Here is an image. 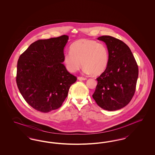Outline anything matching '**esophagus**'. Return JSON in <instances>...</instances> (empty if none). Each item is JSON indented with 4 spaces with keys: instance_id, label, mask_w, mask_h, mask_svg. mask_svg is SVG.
Segmentation results:
<instances>
[{
    "instance_id": "esophagus-1",
    "label": "esophagus",
    "mask_w": 155,
    "mask_h": 155,
    "mask_svg": "<svg viewBox=\"0 0 155 155\" xmlns=\"http://www.w3.org/2000/svg\"><path fill=\"white\" fill-rule=\"evenodd\" d=\"M77 79H78V80H80V81H84V80H87L86 78L82 77H77Z\"/></svg>"
}]
</instances>
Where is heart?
<instances>
[{
	"label": "heart",
	"mask_w": 155,
	"mask_h": 155,
	"mask_svg": "<svg viewBox=\"0 0 155 155\" xmlns=\"http://www.w3.org/2000/svg\"><path fill=\"white\" fill-rule=\"evenodd\" d=\"M109 60L106 46L88 39H80L74 42L70 46V52L66 53L63 58L68 71L75 73L82 64L85 74L93 73L94 75L103 74L108 66Z\"/></svg>",
	"instance_id": "obj_1"
}]
</instances>
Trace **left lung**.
<instances>
[{
  "instance_id": "1",
  "label": "left lung",
  "mask_w": 155,
  "mask_h": 155,
  "mask_svg": "<svg viewBox=\"0 0 155 155\" xmlns=\"http://www.w3.org/2000/svg\"><path fill=\"white\" fill-rule=\"evenodd\" d=\"M97 39L106 45L109 60L106 71L96 78L92 97L104 110H119L130 103L135 94L138 65L130 48L123 41L108 35Z\"/></svg>"
}]
</instances>
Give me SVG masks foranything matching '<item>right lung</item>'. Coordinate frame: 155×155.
Listing matches in <instances>:
<instances>
[{
	"mask_svg": "<svg viewBox=\"0 0 155 155\" xmlns=\"http://www.w3.org/2000/svg\"><path fill=\"white\" fill-rule=\"evenodd\" d=\"M67 35L30 45L17 62L16 82L25 101L43 113L59 109L77 78L62 63Z\"/></svg>",
	"mask_w": 155,
	"mask_h": 155,
	"instance_id": "obj_1",
	"label": "right lung"
}]
</instances>
